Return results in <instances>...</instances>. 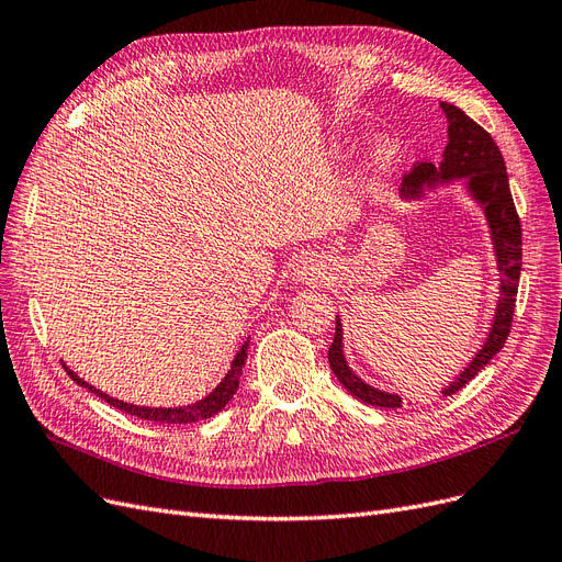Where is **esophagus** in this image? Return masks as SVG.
Wrapping results in <instances>:
<instances>
[{"label": "esophagus", "mask_w": 562, "mask_h": 562, "mask_svg": "<svg viewBox=\"0 0 562 562\" xmlns=\"http://www.w3.org/2000/svg\"><path fill=\"white\" fill-rule=\"evenodd\" d=\"M323 274H326V267H323V262H318L316 258H302L295 267V277L302 283H314L323 279Z\"/></svg>", "instance_id": "1"}]
</instances>
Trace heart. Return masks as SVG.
<instances>
[{
  "label": "heart",
  "instance_id": "obj_1",
  "mask_svg": "<svg viewBox=\"0 0 562 562\" xmlns=\"http://www.w3.org/2000/svg\"><path fill=\"white\" fill-rule=\"evenodd\" d=\"M398 151H401V147H398V143L394 138H382L380 145H378V155H380L382 164L394 161L398 157Z\"/></svg>",
  "mask_w": 562,
  "mask_h": 562
}]
</instances>
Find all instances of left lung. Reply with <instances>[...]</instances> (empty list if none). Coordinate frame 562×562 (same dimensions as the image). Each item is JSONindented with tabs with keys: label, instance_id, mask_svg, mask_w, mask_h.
<instances>
[{
	"label": "left lung",
	"instance_id": "obj_1",
	"mask_svg": "<svg viewBox=\"0 0 562 562\" xmlns=\"http://www.w3.org/2000/svg\"><path fill=\"white\" fill-rule=\"evenodd\" d=\"M440 108H443L450 124L443 161H440L438 168L429 161L417 164L413 171L403 178L401 194L417 199L422 196L424 187H436V182L452 178H467L473 199L479 201L485 211L492 241H495L497 267L502 274L495 323H492L483 349L473 356V361L459 372V378H454V382H450V386L443 391V396H452L479 375V372L492 361V356L506 345L508 333H512L522 265V234L520 217L514 206L512 187H508L504 157L497 143L492 140V135L483 126L475 124L473 119L467 116L459 108L450 103H440ZM328 361L339 384H345V389L356 398L378 407H401V396L386 394V391L370 386L353 375V370L347 366L342 353V323H339V318L335 321V337L328 349Z\"/></svg>",
	"mask_w": 562,
	"mask_h": 562
}]
</instances>
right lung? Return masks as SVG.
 Here are the masks:
<instances>
[{"label": "right lung", "mask_w": 562, "mask_h": 562, "mask_svg": "<svg viewBox=\"0 0 562 562\" xmlns=\"http://www.w3.org/2000/svg\"><path fill=\"white\" fill-rule=\"evenodd\" d=\"M246 351H248V342L239 349V353H236V359L232 361V368L227 370L225 380L220 382L211 394L206 398H201L192 405H184V407H143V405H131V403H124L119 398H112L108 394H103V391L87 384L83 380H79L72 370H67V375H70L79 386H87L91 394L100 396L105 403L114 405L116 411H124L128 415H135L140 419H149V422H159V424H190V422H199V419H209L213 417L215 413L223 411V407L232 401V396L236 394V389H239V380H241V368L246 366Z\"/></svg>", "instance_id": "add662e5"}]
</instances>
